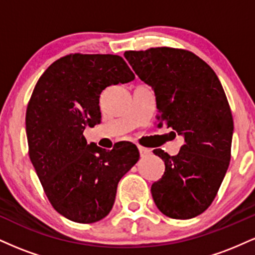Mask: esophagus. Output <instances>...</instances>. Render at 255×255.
<instances>
[{"label": "esophagus", "mask_w": 255, "mask_h": 255, "mask_svg": "<svg viewBox=\"0 0 255 255\" xmlns=\"http://www.w3.org/2000/svg\"><path fill=\"white\" fill-rule=\"evenodd\" d=\"M137 148H139V153L141 157H146L151 153L150 148H146V147H144V146H139Z\"/></svg>", "instance_id": "1"}]
</instances>
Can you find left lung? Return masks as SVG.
<instances>
[{
    "label": "left lung",
    "mask_w": 255,
    "mask_h": 255,
    "mask_svg": "<svg viewBox=\"0 0 255 255\" xmlns=\"http://www.w3.org/2000/svg\"><path fill=\"white\" fill-rule=\"evenodd\" d=\"M125 57L154 90L157 127L184 137L176 156L153 150L165 170L151 186L152 198L168 217H197L215 200L230 163L234 120L223 86L209 64L184 49L129 50Z\"/></svg>",
    "instance_id": "obj_1"
}]
</instances>
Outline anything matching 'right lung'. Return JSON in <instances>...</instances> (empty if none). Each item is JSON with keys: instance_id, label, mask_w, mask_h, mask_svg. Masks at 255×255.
Masks as SVG:
<instances>
[{"instance_id": "1", "label": "right lung", "mask_w": 255, "mask_h": 255, "mask_svg": "<svg viewBox=\"0 0 255 255\" xmlns=\"http://www.w3.org/2000/svg\"><path fill=\"white\" fill-rule=\"evenodd\" d=\"M135 75L119 55L69 54L37 81L26 109L28 156L56 211L77 223H95L113 209L119 181L139 159L133 142L107 151L87 145L84 129L101 122L99 97Z\"/></svg>"}]
</instances>
